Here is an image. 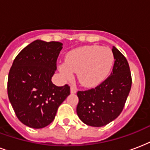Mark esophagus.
Here are the masks:
<instances>
[{
	"mask_svg": "<svg viewBox=\"0 0 150 150\" xmlns=\"http://www.w3.org/2000/svg\"><path fill=\"white\" fill-rule=\"evenodd\" d=\"M70 92H71L72 94H75L76 92V88L75 86L74 85H71V87H70Z\"/></svg>",
	"mask_w": 150,
	"mask_h": 150,
	"instance_id": "obj_1",
	"label": "esophagus"
}]
</instances>
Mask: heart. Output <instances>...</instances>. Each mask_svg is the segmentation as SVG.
<instances>
[{
    "mask_svg": "<svg viewBox=\"0 0 150 150\" xmlns=\"http://www.w3.org/2000/svg\"><path fill=\"white\" fill-rule=\"evenodd\" d=\"M113 61V53L110 47L83 46L67 54L66 62L59 66V71L67 80L72 79L73 73H77L79 82L85 87H91L107 76Z\"/></svg>",
    "mask_w": 150,
    "mask_h": 150,
    "instance_id": "obj_1",
    "label": "heart"
}]
</instances>
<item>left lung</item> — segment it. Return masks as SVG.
I'll use <instances>...</instances> for the list:
<instances>
[{
	"instance_id": "1",
	"label": "left lung",
	"mask_w": 150,
	"mask_h": 150,
	"mask_svg": "<svg viewBox=\"0 0 150 150\" xmlns=\"http://www.w3.org/2000/svg\"><path fill=\"white\" fill-rule=\"evenodd\" d=\"M114 64L111 74L95 88L78 91L76 113L84 124L103 127L122 112L132 87V75L127 59L115 47Z\"/></svg>"
}]
</instances>
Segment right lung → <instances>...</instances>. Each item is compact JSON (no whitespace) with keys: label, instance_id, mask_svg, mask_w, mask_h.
<instances>
[{"label":"right lung","instance_id":"obj_1","mask_svg":"<svg viewBox=\"0 0 150 150\" xmlns=\"http://www.w3.org/2000/svg\"><path fill=\"white\" fill-rule=\"evenodd\" d=\"M62 45L35 40L18 53L9 70V101L16 117L28 127L38 129L50 125L70 94L68 84L58 87L52 82Z\"/></svg>","mask_w":150,"mask_h":150}]
</instances>
